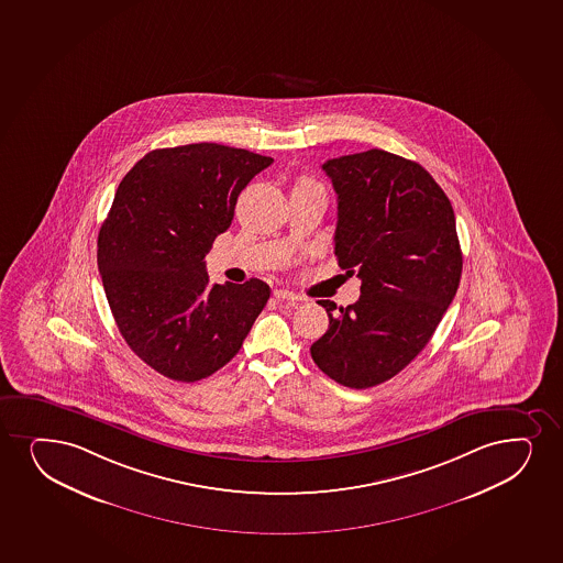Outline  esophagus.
<instances>
[{"label": "esophagus", "mask_w": 563, "mask_h": 563, "mask_svg": "<svg viewBox=\"0 0 563 563\" xmlns=\"http://www.w3.org/2000/svg\"><path fill=\"white\" fill-rule=\"evenodd\" d=\"M273 296H275V299H278V301H286V303L296 305L299 303V301H303V299L299 298V296H296L294 291L290 290H275L273 291Z\"/></svg>", "instance_id": "obj_1"}]
</instances>
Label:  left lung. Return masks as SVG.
<instances>
[{"label":"left lung","mask_w":563,"mask_h":563,"mask_svg":"<svg viewBox=\"0 0 563 563\" xmlns=\"http://www.w3.org/2000/svg\"><path fill=\"white\" fill-rule=\"evenodd\" d=\"M338 192L335 256L362 296L318 301L330 325L314 364L364 390L396 377L420 354L456 296L462 251L450 199L417 162L380 148L322 164Z\"/></svg>","instance_id":"obj_1"}]
</instances>
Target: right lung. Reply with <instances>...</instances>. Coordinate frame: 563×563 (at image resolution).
<instances>
[{
    "instance_id": "add662e5",
    "label": "right lung",
    "mask_w": 563,
    "mask_h": 563,
    "mask_svg": "<svg viewBox=\"0 0 563 563\" xmlns=\"http://www.w3.org/2000/svg\"><path fill=\"white\" fill-rule=\"evenodd\" d=\"M273 158L194 143L145 154L98 235V267L122 338L159 375L196 383L243 346L269 299L260 278L211 285L206 254L239 194Z\"/></svg>"
}]
</instances>
